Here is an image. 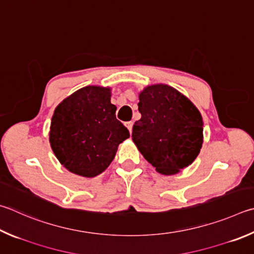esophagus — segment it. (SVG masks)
<instances>
[{
  "label": "esophagus",
  "instance_id": "esophagus-1",
  "mask_svg": "<svg viewBox=\"0 0 254 254\" xmlns=\"http://www.w3.org/2000/svg\"><path fill=\"white\" fill-rule=\"evenodd\" d=\"M126 127H127V130L130 131V133H131V132H132V127H133V122H132V121L127 122V123H126Z\"/></svg>",
  "mask_w": 254,
  "mask_h": 254
}]
</instances>
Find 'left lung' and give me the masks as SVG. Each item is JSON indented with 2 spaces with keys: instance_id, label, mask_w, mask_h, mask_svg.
Instances as JSON below:
<instances>
[{
  "instance_id": "1",
  "label": "left lung",
  "mask_w": 254,
  "mask_h": 254,
  "mask_svg": "<svg viewBox=\"0 0 254 254\" xmlns=\"http://www.w3.org/2000/svg\"><path fill=\"white\" fill-rule=\"evenodd\" d=\"M141 119L132 140L159 173L172 175L190 165L203 143V121L194 104L165 84L146 86L139 95Z\"/></svg>"
}]
</instances>
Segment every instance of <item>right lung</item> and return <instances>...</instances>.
<instances>
[{
    "mask_svg": "<svg viewBox=\"0 0 254 254\" xmlns=\"http://www.w3.org/2000/svg\"><path fill=\"white\" fill-rule=\"evenodd\" d=\"M110 87L89 85L67 96L55 109L50 143L68 171L85 178L102 173L120 143L130 136L115 117Z\"/></svg>",
    "mask_w": 254,
    "mask_h": 254,
    "instance_id": "right-lung-1",
    "label": "right lung"
}]
</instances>
